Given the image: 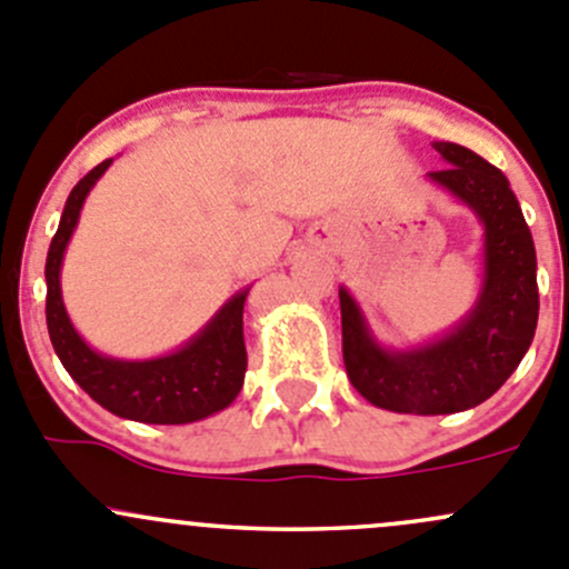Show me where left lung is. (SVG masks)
I'll return each mask as SVG.
<instances>
[{
    "label": "left lung",
    "instance_id": "obj_1",
    "mask_svg": "<svg viewBox=\"0 0 569 569\" xmlns=\"http://www.w3.org/2000/svg\"><path fill=\"white\" fill-rule=\"evenodd\" d=\"M432 146L449 164L427 178L481 226L470 311L429 341L393 349L375 336L352 291L338 286L349 382L375 407L412 416H449L490 399L529 352L539 317L537 250L507 176L457 142Z\"/></svg>",
    "mask_w": 569,
    "mask_h": 569
}]
</instances>
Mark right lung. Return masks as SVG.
<instances>
[{"label": "right lung", "mask_w": 569, "mask_h": 569, "mask_svg": "<svg viewBox=\"0 0 569 569\" xmlns=\"http://www.w3.org/2000/svg\"><path fill=\"white\" fill-rule=\"evenodd\" d=\"M112 159L90 170L71 189L60 226L46 256V327L51 347L79 388L120 418L140 423H192L226 410L244 386L248 349L242 313L250 286L222 302L192 338L157 358H112L90 347L62 302V258L79 226L90 189L107 173Z\"/></svg>", "instance_id": "right-lung-1"}]
</instances>
